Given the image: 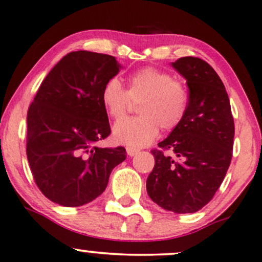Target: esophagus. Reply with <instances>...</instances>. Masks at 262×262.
Returning <instances> with one entry per match:
<instances>
[{
    "instance_id": "34e87169",
    "label": "esophagus",
    "mask_w": 262,
    "mask_h": 262,
    "mask_svg": "<svg viewBox=\"0 0 262 262\" xmlns=\"http://www.w3.org/2000/svg\"><path fill=\"white\" fill-rule=\"evenodd\" d=\"M139 152H140V150H139V148H137V147H127V154L129 155V156H134V155H137V154H139Z\"/></svg>"
}]
</instances>
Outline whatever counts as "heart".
I'll list each match as a JSON object with an SVG mask.
<instances>
[{"label": "heart", "instance_id": "1", "mask_svg": "<svg viewBox=\"0 0 262 262\" xmlns=\"http://www.w3.org/2000/svg\"><path fill=\"white\" fill-rule=\"evenodd\" d=\"M188 100L183 82L155 68L133 72L128 77L127 91L116 77L108 79L101 91L102 106L114 120L124 117L132 101H140V116L117 122L112 130L116 142L137 147L154 141L161 127L164 130L179 127L187 114Z\"/></svg>", "mask_w": 262, "mask_h": 262}]
</instances>
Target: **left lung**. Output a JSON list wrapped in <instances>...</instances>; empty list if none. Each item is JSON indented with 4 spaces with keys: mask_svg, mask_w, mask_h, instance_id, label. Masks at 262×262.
I'll list each match as a JSON object with an SVG mask.
<instances>
[{
    "mask_svg": "<svg viewBox=\"0 0 262 262\" xmlns=\"http://www.w3.org/2000/svg\"><path fill=\"white\" fill-rule=\"evenodd\" d=\"M173 68L186 78L188 108L181 124L154 148L146 190L178 214L196 213L214 197L232 160L234 122L225 85L207 61L184 57Z\"/></svg>",
    "mask_w": 262,
    "mask_h": 262,
    "instance_id": "obj_1",
    "label": "left lung"
}]
</instances>
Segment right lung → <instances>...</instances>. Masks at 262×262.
Wrapping results in <instances>:
<instances>
[{
  "label": "right lung",
  "instance_id": "1",
  "mask_svg": "<svg viewBox=\"0 0 262 262\" xmlns=\"http://www.w3.org/2000/svg\"><path fill=\"white\" fill-rule=\"evenodd\" d=\"M120 71L115 57L77 51L66 54L39 85L28 110L26 156L39 191L64 207L100 196L125 148L98 147L111 133L101 91Z\"/></svg>",
  "mask_w": 262,
  "mask_h": 262
}]
</instances>
